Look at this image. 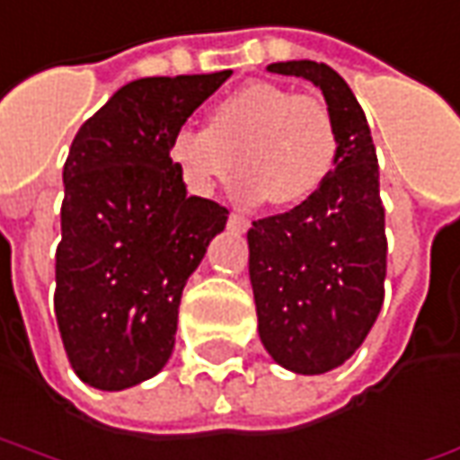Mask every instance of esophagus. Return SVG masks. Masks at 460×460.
Returning a JSON list of instances; mask_svg holds the SVG:
<instances>
[{
    "instance_id": "esophagus-1",
    "label": "esophagus",
    "mask_w": 460,
    "mask_h": 460,
    "mask_svg": "<svg viewBox=\"0 0 460 460\" xmlns=\"http://www.w3.org/2000/svg\"><path fill=\"white\" fill-rule=\"evenodd\" d=\"M227 227H230V230H235V233H245V230L251 227V220H248L245 215H237V212H233V215L227 217Z\"/></svg>"
}]
</instances>
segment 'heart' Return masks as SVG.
I'll use <instances>...</instances> for the list:
<instances>
[{
  "instance_id": "heart-1",
  "label": "heart",
  "mask_w": 460,
  "mask_h": 460,
  "mask_svg": "<svg viewBox=\"0 0 460 460\" xmlns=\"http://www.w3.org/2000/svg\"><path fill=\"white\" fill-rule=\"evenodd\" d=\"M166 156L194 194H209L237 169L245 199L301 205L322 190L337 162V131L316 95L252 80L209 111L205 126L177 128Z\"/></svg>"
}]
</instances>
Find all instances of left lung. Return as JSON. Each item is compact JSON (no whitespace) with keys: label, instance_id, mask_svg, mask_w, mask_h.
Masks as SVG:
<instances>
[{"label":"left lung","instance_id":"8db88e82","mask_svg":"<svg viewBox=\"0 0 460 460\" xmlns=\"http://www.w3.org/2000/svg\"><path fill=\"white\" fill-rule=\"evenodd\" d=\"M268 70L322 91L337 131V162L314 197L248 230L258 334L280 367L323 375L359 349L385 301L380 166L365 111L337 70L314 60Z\"/></svg>","mask_w":460,"mask_h":460}]
</instances>
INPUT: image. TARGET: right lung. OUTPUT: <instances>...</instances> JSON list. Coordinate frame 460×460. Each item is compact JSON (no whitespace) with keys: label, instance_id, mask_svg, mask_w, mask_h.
I'll use <instances>...</instances> for the list:
<instances>
[{"label":"right lung","instance_id":"right-lung-1","mask_svg":"<svg viewBox=\"0 0 460 460\" xmlns=\"http://www.w3.org/2000/svg\"><path fill=\"white\" fill-rule=\"evenodd\" d=\"M230 75L131 80L70 144L55 319L70 367L91 387H134L172 357L184 283L227 209L187 194L166 146Z\"/></svg>","mask_w":460,"mask_h":460}]
</instances>
